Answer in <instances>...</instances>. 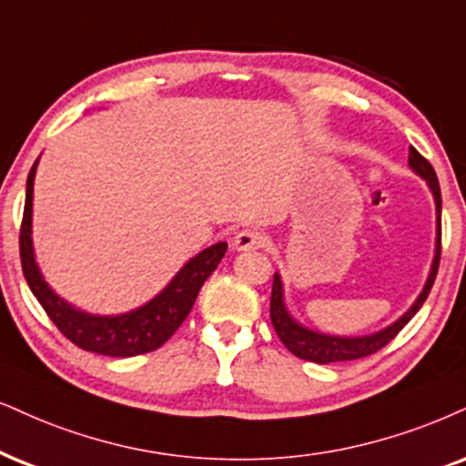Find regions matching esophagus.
I'll list each match as a JSON object with an SVG mask.
<instances>
[{
	"mask_svg": "<svg viewBox=\"0 0 466 466\" xmlns=\"http://www.w3.org/2000/svg\"><path fill=\"white\" fill-rule=\"evenodd\" d=\"M269 244V238L266 233L257 231V228H244L233 238V248L235 250H261Z\"/></svg>",
	"mask_w": 466,
	"mask_h": 466,
	"instance_id": "esophagus-1",
	"label": "esophagus"
}]
</instances>
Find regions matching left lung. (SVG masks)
<instances>
[{
    "label": "left lung",
    "instance_id": "1",
    "mask_svg": "<svg viewBox=\"0 0 466 466\" xmlns=\"http://www.w3.org/2000/svg\"><path fill=\"white\" fill-rule=\"evenodd\" d=\"M409 164L419 177H423V179L428 181L436 203V250H434L432 269H430L426 287H423V291L419 294L415 304H412L409 311L401 315L398 321H393L391 326H387L384 330L373 332V335H365V337H332V335H321V332L304 329V326L298 324V321L287 313L285 302H283V283H280L279 274H274L272 298H269V319H272L274 330H277V335L280 341H283V346L289 350L291 354L298 356V359L326 365V363H339V360H354V359H363V356H370L387 346V343L391 341V339L398 335V332L404 329L412 318H415V313L423 307V302H426L441 263V187H439V179H436L432 164H430L415 147H410Z\"/></svg>",
    "mask_w": 466,
    "mask_h": 466
}]
</instances>
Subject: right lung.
I'll return each instance as SVG.
<instances>
[{
	"mask_svg": "<svg viewBox=\"0 0 466 466\" xmlns=\"http://www.w3.org/2000/svg\"><path fill=\"white\" fill-rule=\"evenodd\" d=\"M38 159L34 162L25 186V207H23V222L19 233V252L23 277L30 285L32 294L36 296L40 307L49 315V319L57 326L75 346L103 356H137L147 354L164 346L175 330L183 324L187 313L192 311L200 287L211 272L222 261L227 252V242L214 244L194 259H189L179 269L170 285L162 294H157L145 307L123 315H90L77 311L71 304L62 300L45 283L43 274L34 259L32 248V197H34V175H36Z\"/></svg>",
	"mask_w": 466,
	"mask_h": 466,
	"instance_id": "right-lung-1",
	"label": "right lung"
}]
</instances>
